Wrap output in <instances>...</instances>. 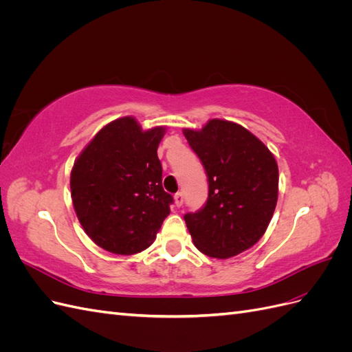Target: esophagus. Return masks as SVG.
I'll return each instance as SVG.
<instances>
[{
    "mask_svg": "<svg viewBox=\"0 0 352 352\" xmlns=\"http://www.w3.org/2000/svg\"><path fill=\"white\" fill-rule=\"evenodd\" d=\"M175 204H176V207H180L184 204V194L182 192H177L175 195Z\"/></svg>",
    "mask_w": 352,
    "mask_h": 352,
    "instance_id": "1",
    "label": "esophagus"
}]
</instances>
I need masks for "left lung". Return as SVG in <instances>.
Returning a JSON list of instances; mask_svg holds the SVG:
<instances>
[{"instance_id":"left-lung-1","label":"left lung","mask_w":352,"mask_h":352,"mask_svg":"<svg viewBox=\"0 0 352 352\" xmlns=\"http://www.w3.org/2000/svg\"><path fill=\"white\" fill-rule=\"evenodd\" d=\"M204 166L208 197L184 216L195 247L229 258L264 235L278 202V163L257 136L241 124L212 119L201 131L184 129Z\"/></svg>"}]
</instances>
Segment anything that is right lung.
I'll use <instances>...</instances> for the list:
<instances>
[{
  "label": "right lung",
  "mask_w": 352,
  "mask_h": 352,
  "mask_svg": "<svg viewBox=\"0 0 352 352\" xmlns=\"http://www.w3.org/2000/svg\"><path fill=\"white\" fill-rule=\"evenodd\" d=\"M164 127L142 131L133 117L117 119L94 136L70 175L73 207L87 235L105 251L146 250L170 214L157 148Z\"/></svg>",
  "instance_id": "right-lung-1"
}]
</instances>
